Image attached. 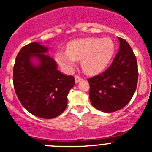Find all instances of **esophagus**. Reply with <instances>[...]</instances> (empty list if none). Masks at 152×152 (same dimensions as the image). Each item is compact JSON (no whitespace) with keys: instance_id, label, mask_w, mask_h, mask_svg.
Here are the masks:
<instances>
[{"instance_id":"1","label":"esophagus","mask_w":152,"mask_h":152,"mask_svg":"<svg viewBox=\"0 0 152 152\" xmlns=\"http://www.w3.org/2000/svg\"><path fill=\"white\" fill-rule=\"evenodd\" d=\"M82 79L80 78V77H79V76H77V75H75V83H78L80 81V80H81Z\"/></svg>"}]
</instances>
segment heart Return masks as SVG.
Segmentation results:
<instances>
[{
	"instance_id": "1",
	"label": "heart",
	"mask_w": 152,
	"mask_h": 152,
	"mask_svg": "<svg viewBox=\"0 0 152 152\" xmlns=\"http://www.w3.org/2000/svg\"><path fill=\"white\" fill-rule=\"evenodd\" d=\"M114 45L108 38H84L72 41L66 51L56 54V60L67 70H72L76 60H82V67L89 75L104 70L114 53Z\"/></svg>"
}]
</instances>
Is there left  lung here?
Listing matches in <instances>:
<instances>
[{
  "mask_svg": "<svg viewBox=\"0 0 152 152\" xmlns=\"http://www.w3.org/2000/svg\"><path fill=\"white\" fill-rule=\"evenodd\" d=\"M118 52L110 66L103 73L88 79L89 99L92 106L112 113L128 104L136 91L138 80L137 59L131 46L118 37Z\"/></svg>",
  "mask_w": 152,
  "mask_h": 152,
  "instance_id": "left-lung-1",
  "label": "left lung"
}]
</instances>
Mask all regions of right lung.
I'll list each match as a JSON object with an SVG mask.
<instances>
[{
  "label": "right lung",
  "mask_w": 152,
  "mask_h": 152,
  "mask_svg": "<svg viewBox=\"0 0 152 152\" xmlns=\"http://www.w3.org/2000/svg\"><path fill=\"white\" fill-rule=\"evenodd\" d=\"M48 47L32 42L20 50L13 68V84L21 104L42 118L58 116L67 107L73 76L63 75L56 61L45 54Z\"/></svg>",
  "instance_id": "1"
}]
</instances>
